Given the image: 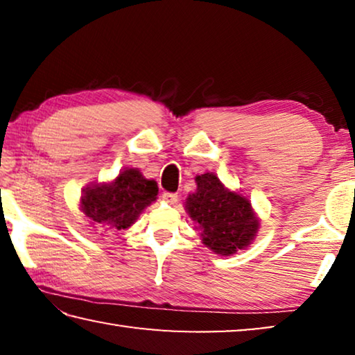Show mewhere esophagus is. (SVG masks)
<instances>
[{
    "label": "esophagus",
    "instance_id": "34e87169",
    "mask_svg": "<svg viewBox=\"0 0 355 355\" xmlns=\"http://www.w3.org/2000/svg\"><path fill=\"white\" fill-rule=\"evenodd\" d=\"M161 197H163L164 202L171 203V205H175L177 200H178V196L173 194V192H163V196H161Z\"/></svg>",
    "mask_w": 355,
    "mask_h": 355
}]
</instances>
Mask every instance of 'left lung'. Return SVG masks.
Listing matches in <instances>:
<instances>
[{
    "label": "left lung",
    "instance_id": "left-lung-1",
    "mask_svg": "<svg viewBox=\"0 0 355 355\" xmlns=\"http://www.w3.org/2000/svg\"><path fill=\"white\" fill-rule=\"evenodd\" d=\"M197 189L186 199V211L199 224L202 243L218 255H233L257 236L258 222L249 199L222 184L211 172L196 177Z\"/></svg>",
    "mask_w": 355,
    "mask_h": 355
}]
</instances>
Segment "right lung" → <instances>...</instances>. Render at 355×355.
Returning a JSON list of instances; mask_svg holds the SVG:
<instances>
[{
    "label": "right lung",
    "instance_id": "1",
    "mask_svg": "<svg viewBox=\"0 0 355 355\" xmlns=\"http://www.w3.org/2000/svg\"><path fill=\"white\" fill-rule=\"evenodd\" d=\"M158 184L137 169H125L110 183L92 184L81 196V211L94 224L111 230H125L156 200Z\"/></svg>",
    "mask_w": 355,
    "mask_h": 355
}]
</instances>
